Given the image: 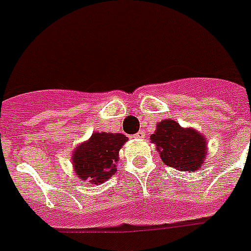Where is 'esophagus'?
Listing matches in <instances>:
<instances>
[{
  "instance_id": "esophagus-1",
  "label": "esophagus",
  "mask_w": 251,
  "mask_h": 251,
  "mask_svg": "<svg viewBox=\"0 0 251 251\" xmlns=\"http://www.w3.org/2000/svg\"><path fill=\"white\" fill-rule=\"evenodd\" d=\"M143 136H144L143 131H139V132H136V134H135V138H139V139H140V138H143Z\"/></svg>"
}]
</instances>
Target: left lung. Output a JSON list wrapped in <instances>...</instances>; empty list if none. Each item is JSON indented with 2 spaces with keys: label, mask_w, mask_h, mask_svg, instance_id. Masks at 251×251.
Returning a JSON list of instances; mask_svg holds the SVG:
<instances>
[{
  "label": "left lung",
  "mask_w": 251,
  "mask_h": 251,
  "mask_svg": "<svg viewBox=\"0 0 251 251\" xmlns=\"http://www.w3.org/2000/svg\"><path fill=\"white\" fill-rule=\"evenodd\" d=\"M157 130L151 135L161 160L179 172H196L202 168L206 157V139L192 127H182L174 120L157 124Z\"/></svg>",
  "instance_id": "8db88e82"
}]
</instances>
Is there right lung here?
I'll return each instance as SVG.
<instances>
[{"label":"right lung","mask_w":251,"mask_h":251,"mask_svg":"<svg viewBox=\"0 0 251 251\" xmlns=\"http://www.w3.org/2000/svg\"><path fill=\"white\" fill-rule=\"evenodd\" d=\"M126 140L122 134L94 132L73 152V168L78 178L94 184L108 180L117 172L119 152Z\"/></svg>","instance_id":"add662e5"}]
</instances>
